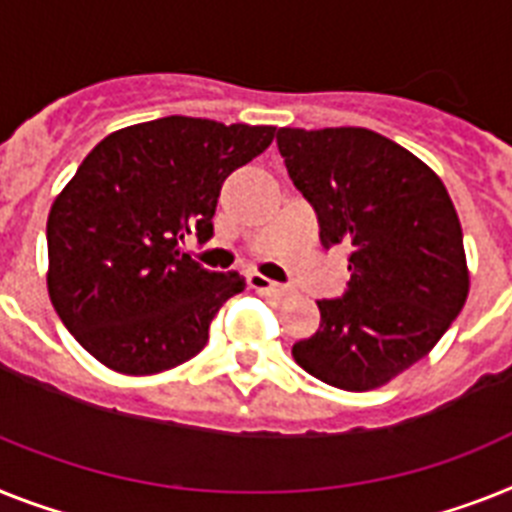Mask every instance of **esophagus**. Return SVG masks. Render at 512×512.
<instances>
[{
    "instance_id": "esophagus-1",
    "label": "esophagus",
    "mask_w": 512,
    "mask_h": 512,
    "mask_svg": "<svg viewBox=\"0 0 512 512\" xmlns=\"http://www.w3.org/2000/svg\"><path fill=\"white\" fill-rule=\"evenodd\" d=\"M248 287H253V290H256V293H261V295H272V298H280V295L287 293L280 282L266 280L264 274H256V272L248 274Z\"/></svg>"
}]
</instances>
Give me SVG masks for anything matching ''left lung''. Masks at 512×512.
Returning <instances> with one entry per match:
<instances>
[{
	"instance_id": "8db88e82",
	"label": "left lung",
	"mask_w": 512,
	"mask_h": 512,
	"mask_svg": "<svg viewBox=\"0 0 512 512\" xmlns=\"http://www.w3.org/2000/svg\"><path fill=\"white\" fill-rule=\"evenodd\" d=\"M277 149L322 246L350 251L348 287L319 301L322 324L295 342V363L340 390H374L421 361L466 303L453 201L421 159L374 130L280 128Z\"/></svg>"
}]
</instances>
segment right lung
<instances>
[{
  "label": "right lung",
  "instance_id": "obj_1",
  "mask_svg": "<svg viewBox=\"0 0 512 512\" xmlns=\"http://www.w3.org/2000/svg\"><path fill=\"white\" fill-rule=\"evenodd\" d=\"M269 125L162 117L107 135L49 211V298L83 348L120 374H156L201 353L246 280L180 251L214 235L219 190L272 143Z\"/></svg>",
  "mask_w": 512,
  "mask_h": 512
}]
</instances>
